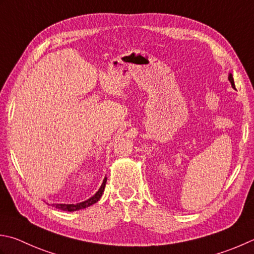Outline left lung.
Instances as JSON below:
<instances>
[{
	"label": "left lung",
	"instance_id": "8db88e82",
	"mask_svg": "<svg viewBox=\"0 0 254 254\" xmlns=\"http://www.w3.org/2000/svg\"><path fill=\"white\" fill-rule=\"evenodd\" d=\"M228 79H229V81L231 82L232 88H236V87H235V81H233V77H232L231 73H229V77H228Z\"/></svg>",
	"mask_w": 254,
	"mask_h": 254
}]
</instances>
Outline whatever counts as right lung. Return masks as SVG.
Instances as JSON below:
<instances>
[{"label": "right lung", "instance_id": "obj_1", "mask_svg": "<svg viewBox=\"0 0 254 254\" xmlns=\"http://www.w3.org/2000/svg\"><path fill=\"white\" fill-rule=\"evenodd\" d=\"M106 183H107V177H104L102 185L100 188H99V190L94 193L92 197H90L89 199L84 200L82 202H79V203H52V206L56 207L57 209H61L64 211H77L80 209H84V208L93 205V203H96L99 199H100L102 193H103V190H104V187H106Z\"/></svg>", "mask_w": 254, "mask_h": 254}]
</instances>
